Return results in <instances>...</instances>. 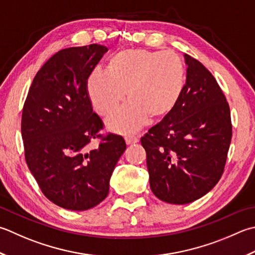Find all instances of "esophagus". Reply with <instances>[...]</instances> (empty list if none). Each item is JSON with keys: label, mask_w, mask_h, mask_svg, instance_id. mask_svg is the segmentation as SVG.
<instances>
[{"label": "esophagus", "mask_w": 255, "mask_h": 255, "mask_svg": "<svg viewBox=\"0 0 255 255\" xmlns=\"http://www.w3.org/2000/svg\"><path fill=\"white\" fill-rule=\"evenodd\" d=\"M125 141H126V144H132V143H137L139 142V139L136 137H126L125 138Z\"/></svg>", "instance_id": "esophagus-1"}]
</instances>
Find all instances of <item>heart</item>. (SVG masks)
<instances>
[{"label": "heart", "mask_w": 255, "mask_h": 255, "mask_svg": "<svg viewBox=\"0 0 255 255\" xmlns=\"http://www.w3.org/2000/svg\"><path fill=\"white\" fill-rule=\"evenodd\" d=\"M186 67L173 52L130 48L109 58L107 73L93 71L86 89L93 107L109 117L125 102L129 104L107 122L113 131L133 133L151 119L160 122L176 107L186 87Z\"/></svg>", "instance_id": "obj_1"}]
</instances>
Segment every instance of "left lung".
<instances>
[{
	"label": "left lung",
	"mask_w": 255,
	"mask_h": 255,
	"mask_svg": "<svg viewBox=\"0 0 255 255\" xmlns=\"http://www.w3.org/2000/svg\"><path fill=\"white\" fill-rule=\"evenodd\" d=\"M187 82L176 109L141 138L150 189L161 201L187 204L212 190L231 143L230 107L212 74L184 54Z\"/></svg>",
	"instance_id": "1"
}]
</instances>
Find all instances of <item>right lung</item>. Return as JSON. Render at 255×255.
<instances>
[{
    "label": "right lung",
    "mask_w": 255,
    "mask_h": 255,
    "mask_svg": "<svg viewBox=\"0 0 255 255\" xmlns=\"http://www.w3.org/2000/svg\"><path fill=\"white\" fill-rule=\"evenodd\" d=\"M106 46L62 49L45 63L29 87L22 114V138L28 169L49 201L73 211L96 207L109 192V181L126 142L109 133L98 138L102 119L87 95L89 74Z\"/></svg>",
    "instance_id": "add662e5"
}]
</instances>
